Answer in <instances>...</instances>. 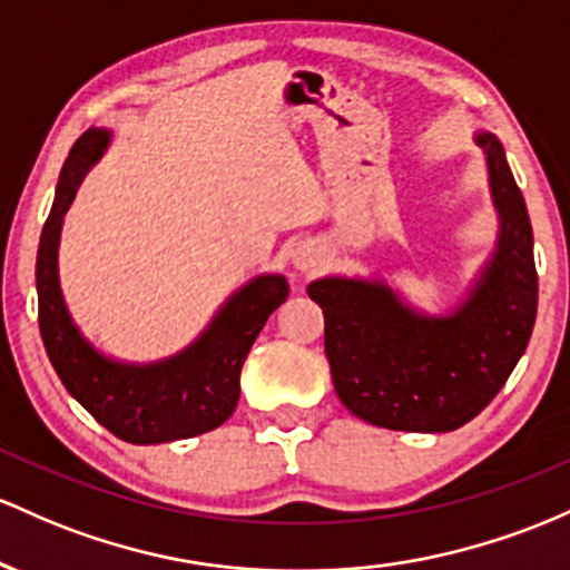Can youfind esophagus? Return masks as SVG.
<instances>
[{
    "label": "esophagus",
    "instance_id": "esophagus-1",
    "mask_svg": "<svg viewBox=\"0 0 570 570\" xmlns=\"http://www.w3.org/2000/svg\"><path fill=\"white\" fill-rule=\"evenodd\" d=\"M293 264H296V268H302V272H315L320 266V250L315 245H298L293 250Z\"/></svg>",
    "mask_w": 570,
    "mask_h": 570
}]
</instances>
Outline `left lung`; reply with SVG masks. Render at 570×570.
Returning <instances> with one entry per match:
<instances>
[{"label":"left lung","instance_id":"1","mask_svg":"<svg viewBox=\"0 0 570 570\" xmlns=\"http://www.w3.org/2000/svg\"><path fill=\"white\" fill-rule=\"evenodd\" d=\"M501 232L476 285L450 315H423L382 279L323 277L306 293L325 317L342 404L390 431L446 433L474 420L525 353L539 306L533 228L507 153L476 134Z\"/></svg>","mask_w":570,"mask_h":570}]
</instances>
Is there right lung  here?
Masks as SVG:
<instances>
[{
	"mask_svg": "<svg viewBox=\"0 0 570 570\" xmlns=\"http://www.w3.org/2000/svg\"><path fill=\"white\" fill-rule=\"evenodd\" d=\"M110 145V131L88 129L63 161L56 199L37 250V302L45 353L75 401L96 423L129 444H164L213 431L234 414L239 374L264 323L287 298L283 274H261L217 309L183 353L158 363L101 355L69 317L59 285V236L82 177Z\"/></svg>",
	"mask_w": 570,
	"mask_h": 570,
	"instance_id": "add662e5",
	"label": "right lung"
}]
</instances>
